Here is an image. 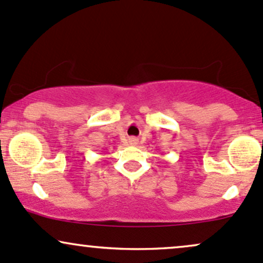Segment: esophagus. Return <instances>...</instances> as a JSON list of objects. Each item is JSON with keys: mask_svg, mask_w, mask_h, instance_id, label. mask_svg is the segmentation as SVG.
Masks as SVG:
<instances>
[{"mask_svg": "<svg viewBox=\"0 0 263 263\" xmlns=\"http://www.w3.org/2000/svg\"><path fill=\"white\" fill-rule=\"evenodd\" d=\"M129 143H130L132 145H137V144L139 143V140H138V138L132 137V138H129Z\"/></svg>", "mask_w": 263, "mask_h": 263, "instance_id": "34e87169", "label": "esophagus"}]
</instances>
